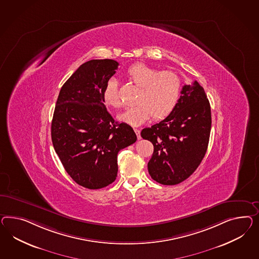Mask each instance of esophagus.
I'll use <instances>...</instances> for the list:
<instances>
[{
  "instance_id": "34e87169",
  "label": "esophagus",
  "mask_w": 259,
  "mask_h": 259,
  "mask_svg": "<svg viewBox=\"0 0 259 259\" xmlns=\"http://www.w3.org/2000/svg\"><path fill=\"white\" fill-rule=\"evenodd\" d=\"M135 130V133L137 134V137H138V140H140L141 137H140V129H134Z\"/></svg>"
}]
</instances>
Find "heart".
<instances>
[{
    "instance_id": "b5f03b06",
    "label": "heart",
    "mask_w": 259,
    "mask_h": 259,
    "mask_svg": "<svg viewBox=\"0 0 259 259\" xmlns=\"http://www.w3.org/2000/svg\"><path fill=\"white\" fill-rule=\"evenodd\" d=\"M128 78L141 88L138 105L127 108L119 114V120L139 126L154 117V119L167 118L174 111L181 94V79L170 70L159 71L146 64L136 63L127 70ZM105 104L113 108L121 106L118 82L110 78L102 91Z\"/></svg>"
}]
</instances>
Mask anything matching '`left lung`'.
<instances>
[{
    "label": "left lung",
    "instance_id": "1",
    "mask_svg": "<svg viewBox=\"0 0 259 259\" xmlns=\"http://www.w3.org/2000/svg\"><path fill=\"white\" fill-rule=\"evenodd\" d=\"M174 111L159 123L144 128L141 137L154 145L149 175L172 186L189 178L206 153L211 130V109L203 87L185 84Z\"/></svg>",
    "mask_w": 259,
    "mask_h": 259
}]
</instances>
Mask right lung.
Returning <instances> with one entry per match:
<instances>
[{"label":"right lung","instance_id":"right-lung-1","mask_svg":"<svg viewBox=\"0 0 259 259\" xmlns=\"http://www.w3.org/2000/svg\"><path fill=\"white\" fill-rule=\"evenodd\" d=\"M118 66L112 59L82 64L62 85L56 101L53 145L68 175L87 189H102L114 182L118 153L137 140L131 126L112 118L102 96Z\"/></svg>","mask_w":259,"mask_h":259}]
</instances>
